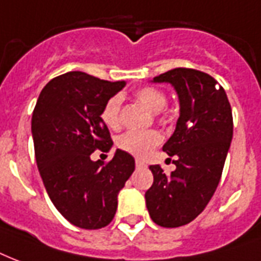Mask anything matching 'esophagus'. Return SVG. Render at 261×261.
Returning a JSON list of instances; mask_svg holds the SVG:
<instances>
[{
    "label": "esophagus",
    "mask_w": 261,
    "mask_h": 261,
    "mask_svg": "<svg viewBox=\"0 0 261 261\" xmlns=\"http://www.w3.org/2000/svg\"><path fill=\"white\" fill-rule=\"evenodd\" d=\"M145 165L141 161H139V159H136V169H141V167H144Z\"/></svg>",
    "instance_id": "34e87169"
}]
</instances>
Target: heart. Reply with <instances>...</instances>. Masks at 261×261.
<instances>
[{"mask_svg":"<svg viewBox=\"0 0 261 261\" xmlns=\"http://www.w3.org/2000/svg\"><path fill=\"white\" fill-rule=\"evenodd\" d=\"M135 98L144 105L145 108L153 113H158L163 110L166 106L167 98L163 91H161L156 87H143L140 90L135 92ZM121 96L114 95L109 98L106 103L103 105L100 118L103 124L110 129H118L121 125ZM162 140L161 133L156 130H129L120 136L117 144L122 151L130 153L133 156L143 158L151 149L158 145Z\"/></svg>","mask_w":261,"mask_h":261,"instance_id":"b5f03b06","label":"heart"}]
</instances>
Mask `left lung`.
<instances>
[{"mask_svg": "<svg viewBox=\"0 0 261 261\" xmlns=\"http://www.w3.org/2000/svg\"><path fill=\"white\" fill-rule=\"evenodd\" d=\"M169 83L179 102L174 133L163 145L175 170L165 174L159 165L149 166L152 187L145 192L149 217L162 227L192 222L217 191L233 139V116L225 90L217 80L196 69L175 68L153 77Z\"/></svg>", "mask_w": 261, "mask_h": 261, "instance_id": "left-lung-1", "label": "left lung"}]
</instances>
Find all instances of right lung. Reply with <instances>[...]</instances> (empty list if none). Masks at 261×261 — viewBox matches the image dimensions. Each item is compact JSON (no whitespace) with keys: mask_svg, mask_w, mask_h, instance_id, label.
<instances>
[{"mask_svg":"<svg viewBox=\"0 0 261 261\" xmlns=\"http://www.w3.org/2000/svg\"><path fill=\"white\" fill-rule=\"evenodd\" d=\"M124 87L125 82L68 72L44 86L32 113L36 165L46 192L62 217L82 229L113 221L118 193L135 170V159L122 149L106 165L91 159L95 149L113 147L100 113Z\"/></svg>","mask_w":261,"mask_h":261,"instance_id":"add662e5","label":"right lung"}]
</instances>
